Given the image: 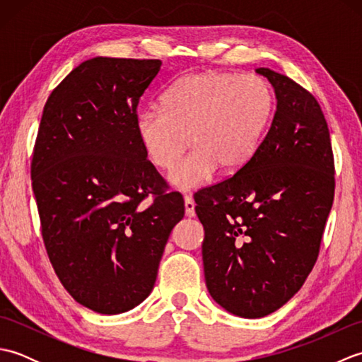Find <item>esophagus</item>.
Returning <instances> with one entry per match:
<instances>
[{
	"label": "esophagus",
	"mask_w": 362,
	"mask_h": 362,
	"mask_svg": "<svg viewBox=\"0 0 362 362\" xmlns=\"http://www.w3.org/2000/svg\"><path fill=\"white\" fill-rule=\"evenodd\" d=\"M194 201H193V197L191 196H185V214L188 218H193L194 214H196V211H194Z\"/></svg>",
	"instance_id": "34e87169"
}]
</instances>
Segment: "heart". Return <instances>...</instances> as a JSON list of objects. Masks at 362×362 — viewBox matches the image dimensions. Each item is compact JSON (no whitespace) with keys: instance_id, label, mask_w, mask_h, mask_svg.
Listing matches in <instances>:
<instances>
[{"instance_id":"b5f03b06","label":"heart","mask_w":362,"mask_h":362,"mask_svg":"<svg viewBox=\"0 0 362 362\" xmlns=\"http://www.w3.org/2000/svg\"><path fill=\"white\" fill-rule=\"evenodd\" d=\"M161 105L136 115L138 140L151 163L169 171L193 139L197 149L169 175L175 188L193 189L218 166L235 173L247 163L267 124L272 98L258 76L205 71L183 76Z\"/></svg>"}]
</instances>
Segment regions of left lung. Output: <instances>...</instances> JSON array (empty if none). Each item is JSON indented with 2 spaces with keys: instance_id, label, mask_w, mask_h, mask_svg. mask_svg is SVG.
Segmentation results:
<instances>
[{
  "instance_id": "8db88e82",
  "label": "left lung",
  "mask_w": 362,
  "mask_h": 362,
  "mask_svg": "<svg viewBox=\"0 0 362 362\" xmlns=\"http://www.w3.org/2000/svg\"><path fill=\"white\" fill-rule=\"evenodd\" d=\"M272 124L240 171L194 194L205 236V283L214 302L240 317L276 311L316 264L334 199L329 130L308 90L269 68Z\"/></svg>"
}]
</instances>
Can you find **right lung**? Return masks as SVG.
<instances>
[{"label": "right lung", "mask_w": 362, "mask_h": 362, "mask_svg": "<svg viewBox=\"0 0 362 362\" xmlns=\"http://www.w3.org/2000/svg\"><path fill=\"white\" fill-rule=\"evenodd\" d=\"M160 66L158 59L86 60L52 90L38 127L30 179L45 249L70 296L101 314L129 311L151 294L185 214L135 130Z\"/></svg>", "instance_id": "obj_1"}]
</instances>
